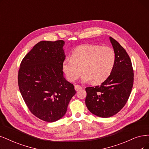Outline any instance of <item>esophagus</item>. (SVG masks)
<instances>
[{
	"mask_svg": "<svg viewBox=\"0 0 149 149\" xmlns=\"http://www.w3.org/2000/svg\"><path fill=\"white\" fill-rule=\"evenodd\" d=\"M80 89H81V87L80 85H75V90L76 91H79Z\"/></svg>",
	"mask_w": 149,
	"mask_h": 149,
	"instance_id": "obj_1",
	"label": "esophagus"
}]
</instances>
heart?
Returning a JSON list of instances; mask_svg holds the SVG:
<instances>
[{"label": "heart", "mask_w": 149, "mask_h": 149, "mask_svg": "<svg viewBox=\"0 0 149 149\" xmlns=\"http://www.w3.org/2000/svg\"><path fill=\"white\" fill-rule=\"evenodd\" d=\"M72 56L66 57L63 63V70L68 79L70 81L76 80L83 70V81L91 80L94 84H100L109 77L116 60L113 48L96 45L76 48Z\"/></svg>", "instance_id": "heart-1"}]
</instances>
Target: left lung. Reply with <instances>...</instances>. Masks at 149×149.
<instances>
[{"instance_id":"left-lung-1","label":"left lung","mask_w":149,"mask_h":149,"mask_svg":"<svg viewBox=\"0 0 149 149\" xmlns=\"http://www.w3.org/2000/svg\"><path fill=\"white\" fill-rule=\"evenodd\" d=\"M110 40L116 55L111 74L101 85L87 87L85 104L97 117L107 118L121 111L128 101L134 82V72L128 54L111 37Z\"/></svg>"}]
</instances>
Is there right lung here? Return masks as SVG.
I'll return each instance as SVG.
<instances>
[{
	"mask_svg": "<svg viewBox=\"0 0 149 149\" xmlns=\"http://www.w3.org/2000/svg\"><path fill=\"white\" fill-rule=\"evenodd\" d=\"M64 41H40L22 60L18 82L31 112L39 119L54 122L67 111L75 94L73 84L64 77Z\"/></svg>",
	"mask_w": 149,
	"mask_h": 149,
	"instance_id": "1",
	"label": "right lung"
}]
</instances>
